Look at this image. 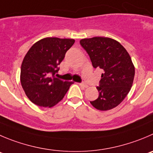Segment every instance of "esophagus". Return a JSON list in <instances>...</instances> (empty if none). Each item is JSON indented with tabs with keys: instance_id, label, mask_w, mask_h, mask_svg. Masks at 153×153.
Here are the masks:
<instances>
[{
	"instance_id": "1",
	"label": "esophagus",
	"mask_w": 153,
	"mask_h": 153,
	"mask_svg": "<svg viewBox=\"0 0 153 153\" xmlns=\"http://www.w3.org/2000/svg\"><path fill=\"white\" fill-rule=\"evenodd\" d=\"M79 85L83 87V88H88V85H86V84L85 83H79Z\"/></svg>"
}]
</instances>
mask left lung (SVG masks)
I'll return each instance as SVG.
<instances>
[{"label": "left lung", "mask_w": 153, "mask_h": 153, "mask_svg": "<svg viewBox=\"0 0 153 153\" xmlns=\"http://www.w3.org/2000/svg\"><path fill=\"white\" fill-rule=\"evenodd\" d=\"M89 56L93 67L103 71L99 96L90 101L101 111L117 107L130 91L134 78V65L130 55L121 43L110 37H94L80 40Z\"/></svg>", "instance_id": "obj_1"}]
</instances>
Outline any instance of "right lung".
I'll use <instances>...</instances> for the list:
<instances>
[{"mask_svg": "<svg viewBox=\"0 0 153 153\" xmlns=\"http://www.w3.org/2000/svg\"><path fill=\"white\" fill-rule=\"evenodd\" d=\"M74 42V39L46 37L27 51L22 63L20 81L32 103L49 108L63 99L74 82L62 81L54 75Z\"/></svg>", "mask_w": 153, "mask_h": 153, "instance_id": "obj_1", "label": "right lung"}]
</instances>
